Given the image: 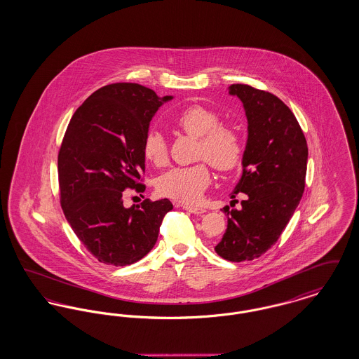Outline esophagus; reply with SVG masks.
Returning <instances> with one entry per match:
<instances>
[{"label":"esophagus","mask_w":359,"mask_h":359,"mask_svg":"<svg viewBox=\"0 0 359 359\" xmlns=\"http://www.w3.org/2000/svg\"><path fill=\"white\" fill-rule=\"evenodd\" d=\"M183 208L191 212V214H195V215H203L205 212V208L202 207H195V205H183Z\"/></svg>","instance_id":"obj_1"}]
</instances>
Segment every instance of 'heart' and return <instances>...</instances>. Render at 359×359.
I'll return each instance as SVG.
<instances>
[{
	"label": "heart",
	"mask_w": 359,
	"mask_h": 359,
	"mask_svg": "<svg viewBox=\"0 0 359 359\" xmlns=\"http://www.w3.org/2000/svg\"><path fill=\"white\" fill-rule=\"evenodd\" d=\"M218 111L202 104H192L175 118L179 129L199 138L198 158L205 160L214 170L222 173L237 170L245 154L243 138L230 125H223ZM147 161L161 167L168 161V144L161 132L149 130L142 142ZM211 183L210 170L205 163L191 167H177L165 172L157 180V192L184 205H195Z\"/></svg>",
	"instance_id": "obj_1"
}]
</instances>
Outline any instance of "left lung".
<instances>
[{
	"label": "left lung",
	"instance_id": "8db88e82",
	"mask_svg": "<svg viewBox=\"0 0 359 359\" xmlns=\"http://www.w3.org/2000/svg\"><path fill=\"white\" fill-rule=\"evenodd\" d=\"M229 93L242 101L248 118L243 172L231 195L234 199L242 192L245 201L239 210L223 207L227 229L215 252L241 262L262 256L287 227L306 187L308 147L294 114L280 98L241 83L230 86Z\"/></svg>",
	"mask_w": 359,
	"mask_h": 359
}]
</instances>
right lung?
Returning a JSON list of instances; mask_svg holds the SVG:
<instances>
[{
    "instance_id": "obj_1",
    "label": "right lung",
    "mask_w": 359,
    "mask_h": 359,
    "mask_svg": "<svg viewBox=\"0 0 359 359\" xmlns=\"http://www.w3.org/2000/svg\"><path fill=\"white\" fill-rule=\"evenodd\" d=\"M138 83H111L74 113L57 154L62 210L76 237L100 262L135 264L157 241L171 202L145 199L126 208V188L144 192L142 142L161 103Z\"/></svg>"
}]
</instances>
